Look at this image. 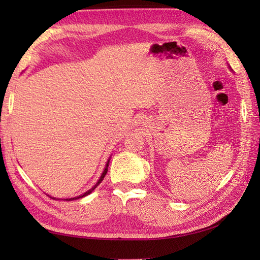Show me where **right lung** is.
<instances>
[{
  "mask_svg": "<svg viewBox=\"0 0 260 260\" xmlns=\"http://www.w3.org/2000/svg\"><path fill=\"white\" fill-rule=\"evenodd\" d=\"M108 164H109V159H108V161H107V164H106V168H105V170H104V172H103V174H102V176H101V178H99V180H98V182H97V183L95 184V185H93L92 187H91V189L90 190H88L87 192H85L84 193V194H81V196H79V197H75V198H70V199H66V201H73V200H77V199H80V198H84V197H86V196H88V194H90V193L93 191V190H95L96 189V187L99 185V184H101L102 183V181L104 180V178H105V175H106V173H107V171H108ZM49 197V196H48ZM50 198H52V197H50ZM52 199H56V198H52ZM57 200H58V199H57ZM61 200H62V199H61Z\"/></svg>",
  "mask_w": 260,
  "mask_h": 260,
  "instance_id": "right-lung-1",
  "label": "right lung"
}]
</instances>
